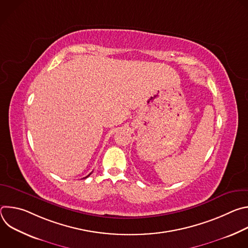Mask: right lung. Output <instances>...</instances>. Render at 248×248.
<instances>
[{"label":"right lung","instance_id":"1","mask_svg":"<svg viewBox=\"0 0 248 248\" xmlns=\"http://www.w3.org/2000/svg\"><path fill=\"white\" fill-rule=\"evenodd\" d=\"M90 174H91V173H89V174H88V175H87V176H85V178H83V179H86V178H88V176H89V175H90Z\"/></svg>","mask_w":248,"mask_h":248}]
</instances>
